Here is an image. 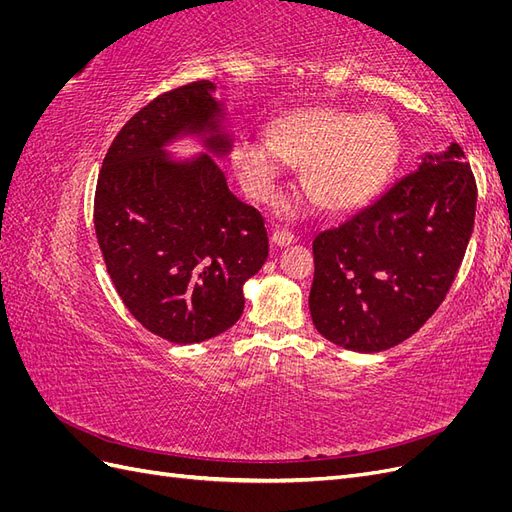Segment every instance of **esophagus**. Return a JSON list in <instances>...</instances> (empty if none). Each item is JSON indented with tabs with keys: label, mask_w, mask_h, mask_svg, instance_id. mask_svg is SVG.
Segmentation results:
<instances>
[{
	"label": "esophagus",
	"mask_w": 512,
	"mask_h": 512,
	"mask_svg": "<svg viewBox=\"0 0 512 512\" xmlns=\"http://www.w3.org/2000/svg\"><path fill=\"white\" fill-rule=\"evenodd\" d=\"M294 241H297V237H294L290 230H273V235H271V243L275 247H284V245H290Z\"/></svg>",
	"instance_id": "obj_1"
}]
</instances>
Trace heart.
<instances>
[{"instance_id": "1", "label": "heart", "mask_w": 512, "mask_h": 512, "mask_svg": "<svg viewBox=\"0 0 512 512\" xmlns=\"http://www.w3.org/2000/svg\"><path fill=\"white\" fill-rule=\"evenodd\" d=\"M232 162L245 190L273 196L288 162L305 166V185L324 207L354 209L374 196L397 162V134L378 115L301 108L269 128V138H241Z\"/></svg>"}]
</instances>
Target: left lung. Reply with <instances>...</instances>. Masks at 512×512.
Segmentation results:
<instances>
[{"label": "left lung", "instance_id": "left-lung-1", "mask_svg": "<svg viewBox=\"0 0 512 512\" xmlns=\"http://www.w3.org/2000/svg\"><path fill=\"white\" fill-rule=\"evenodd\" d=\"M476 181L451 143L374 203L316 235L309 312L329 342L389 350L416 333L451 290L474 228Z\"/></svg>", "mask_w": 512, "mask_h": 512}]
</instances>
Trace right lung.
<instances>
[{"label": "right lung", "mask_w": 512, "mask_h": 512, "mask_svg": "<svg viewBox=\"0 0 512 512\" xmlns=\"http://www.w3.org/2000/svg\"><path fill=\"white\" fill-rule=\"evenodd\" d=\"M213 83L164 91L119 130L96 185L94 226L115 290L147 331L173 344L224 333L243 314V284L269 256L265 218L228 190L211 156L168 160L183 132L218 128ZM213 153L228 138H207Z\"/></svg>", "instance_id": "obj_1"}]
</instances>
